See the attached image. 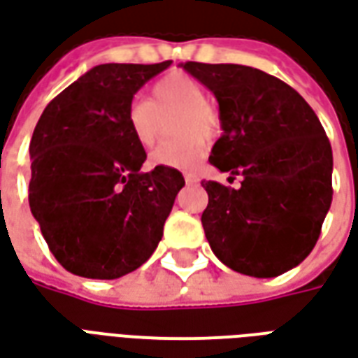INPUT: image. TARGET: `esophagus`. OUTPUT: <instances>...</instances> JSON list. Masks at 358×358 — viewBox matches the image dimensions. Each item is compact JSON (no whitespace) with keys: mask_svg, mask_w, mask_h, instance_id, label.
Listing matches in <instances>:
<instances>
[{"mask_svg":"<svg viewBox=\"0 0 358 358\" xmlns=\"http://www.w3.org/2000/svg\"><path fill=\"white\" fill-rule=\"evenodd\" d=\"M184 178H186L187 186H194V184H197V182H199V180H197V176H194V174H186Z\"/></svg>","mask_w":358,"mask_h":358,"instance_id":"obj_1","label":"esophagus"}]
</instances>
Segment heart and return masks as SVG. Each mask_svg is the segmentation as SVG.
I'll return each mask as SVG.
<instances>
[{"label": "heart", "instance_id": "1", "mask_svg": "<svg viewBox=\"0 0 358 358\" xmlns=\"http://www.w3.org/2000/svg\"><path fill=\"white\" fill-rule=\"evenodd\" d=\"M176 115L171 136L149 155L151 166H166L176 171H194L201 163L205 141H215L222 132V118L218 109L205 99L201 84L186 73H171L153 86L151 103L134 99L126 110V122L134 140L141 148H153L163 122Z\"/></svg>", "mask_w": 358, "mask_h": 358}]
</instances>
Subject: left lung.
I'll return each instance as SVG.
<instances>
[{
    "mask_svg": "<svg viewBox=\"0 0 358 358\" xmlns=\"http://www.w3.org/2000/svg\"><path fill=\"white\" fill-rule=\"evenodd\" d=\"M215 94L222 136L209 163L240 174L238 189L203 182L201 222L213 253L240 274L274 278L303 263L331 205V145L292 86L243 65L184 63Z\"/></svg>",
    "mask_w": 358,
    "mask_h": 358,
    "instance_id": "left-lung-1",
    "label": "left lung"
}]
</instances>
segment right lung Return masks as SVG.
Masks as SVG:
<instances>
[{
	"label": "right lung",
	"instance_id": "add662e5",
	"mask_svg": "<svg viewBox=\"0 0 358 358\" xmlns=\"http://www.w3.org/2000/svg\"><path fill=\"white\" fill-rule=\"evenodd\" d=\"M171 66L107 63L51 99L30 140V210L63 268L115 280L140 268L163 238L184 176L155 166L130 134L136 92Z\"/></svg>",
	"mask_w": 358,
	"mask_h": 358
}]
</instances>
